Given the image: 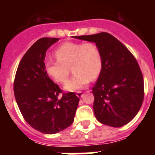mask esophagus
I'll return each mask as SVG.
<instances>
[{"label": "esophagus", "instance_id": "34e87169", "mask_svg": "<svg viewBox=\"0 0 155 155\" xmlns=\"http://www.w3.org/2000/svg\"><path fill=\"white\" fill-rule=\"evenodd\" d=\"M77 96L78 97V98H82V97L84 96V93L82 92V91H78L77 92Z\"/></svg>", "mask_w": 155, "mask_h": 155}]
</instances>
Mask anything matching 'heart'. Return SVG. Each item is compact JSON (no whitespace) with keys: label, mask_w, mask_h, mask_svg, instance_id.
Wrapping results in <instances>:
<instances>
[{"label":"heart","mask_w":155,"mask_h":155,"mask_svg":"<svg viewBox=\"0 0 155 155\" xmlns=\"http://www.w3.org/2000/svg\"><path fill=\"white\" fill-rule=\"evenodd\" d=\"M55 56L57 60L45 63V71L55 81L64 83L71 66L74 75L64 84L67 91H76L84 87L89 80L98 78L102 70L101 51L93 42H64L56 50Z\"/></svg>","instance_id":"1"}]
</instances>
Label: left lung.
<instances>
[{"mask_svg": "<svg viewBox=\"0 0 155 155\" xmlns=\"http://www.w3.org/2000/svg\"><path fill=\"white\" fill-rule=\"evenodd\" d=\"M74 38L94 42L102 54V70L92 87L93 109L98 121L113 127L130 123L139 112L144 96L143 74L135 57L107 32Z\"/></svg>", "mask_w": 155, "mask_h": 155, "instance_id": "1", "label": "left lung"}]
</instances>
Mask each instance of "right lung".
I'll list each match as a JSON object with an SVG mask.
<instances>
[{"label": "right lung", "instance_id": "1", "mask_svg": "<svg viewBox=\"0 0 155 155\" xmlns=\"http://www.w3.org/2000/svg\"><path fill=\"white\" fill-rule=\"evenodd\" d=\"M57 38L37 40L23 56L14 81L16 102L25 120L36 130L54 134L73 124L79 98L74 92L63 93L45 71V57Z\"/></svg>", "mask_w": 155, "mask_h": 155}]
</instances>
